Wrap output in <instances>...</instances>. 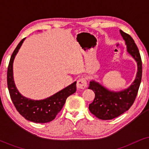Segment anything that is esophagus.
<instances>
[{
    "mask_svg": "<svg viewBox=\"0 0 149 149\" xmlns=\"http://www.w3.org/2000/svg\"><path fill=\"white\" fill-rule=\"evenodd\" d=\"M76 87L78 89H85L87 87L86 80L85 78H80L77 81Z\"/></svg>",
    "mask_w": 149,
    "mask_h": 149,
    "instance_id": "34e87169",
    "label": "esophagus"
}]
</instances>
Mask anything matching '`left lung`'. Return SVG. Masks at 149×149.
Wrapping results in <instances>:
<instances>
[{"instance_id": "1", "label": "left lung", "mask_w": 149, "mask_h": 149, "mask_svg": "<svg viewBox=\"0 0 149 149\" xmlns=\"http://www.w3.org/2000/svg\"><path fill=\"white\" fill-rule=\"evenodd\" d=\"M125 42L127 52L136 62L137 71L132 83L129 87L119 91H114L92 80L88 89L95 92V100L89 104V110L101 120H111L127 111L134 103L137 95L142 76V64L136 44L130 36L120 30Z\"/></svg>"}]
</instances>
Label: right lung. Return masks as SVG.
<instances>
[{"instance_id":"obj_1","label":"right lung","mask_w":149,"mask_h":149,"mask_svg":"<svg viewBox=\"0 0 149 149\" xmlns=\"http://www.w3.org/2000/svg\"><path fill=\"white\" fill-rule=\"evenodd\" d=\"M25 38L18 44L10 58L7 78L8 90L15 108L25 119L36 123H45L55 118L64 107L67 97L76 92V81L43 100H32L23 96L15 85L13 63Z\"/></svg>"}]
</instances>
